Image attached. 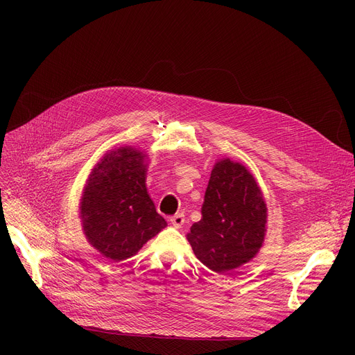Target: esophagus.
Masks as SVG:
<instances>
[{
	"mask_svg": "<svg viewBox=\"0 0 355 355\" xmlns=\"http://www.w3.org/2000/svg\"><path fill=\"white\" fill-rule=\"evenodd\" d=\"M171 225L175 227V229H180L182 225H184V216L182 214H175L170 218Z\"/></svg>",
	"mask_w": 355,
	"mask_h": 355,
	"instance_id": "esophagus-1",
	"label": "esophagus"
}]
</instances>
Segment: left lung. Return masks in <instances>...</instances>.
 <instances>
[{
    "mask_svg": "<svg viewBox=\"0 0 355 355\" xmlns=\"http://www.w3.org/2000/svg\"><path fill=\"white\" fill-rule=\"evenodd\" d=\"M187 240L194 254L210 270L225 275L262 249L268 207L253 174L241 162L218 158L211 170L201 207Z\"/></svg>",
    "mask_w": 355,
    "mask_h": 355,
    "instance_id": "8db88e82",
    "label": "left lung"
}]
</instances>
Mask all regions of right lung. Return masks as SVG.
Instances as JSON below:
<instances>
[{
  "instance_id": "right-lung-1",
  "label": "right lung",
  "mask_w": 355,
  "mask_h": 355,
  "mask_svg": "<svg viewBox=\"0 0 355 355\" xmlns=\"http://www.w3.org/2000/svg\"><path fill=\"white\" fill-rule=\"evenodd\" d=\"M148 154L132 145L107 151L92 168L79 202L87 243L121 262L166 227L148 194Z\"/></svg>"
}]
</instances>
